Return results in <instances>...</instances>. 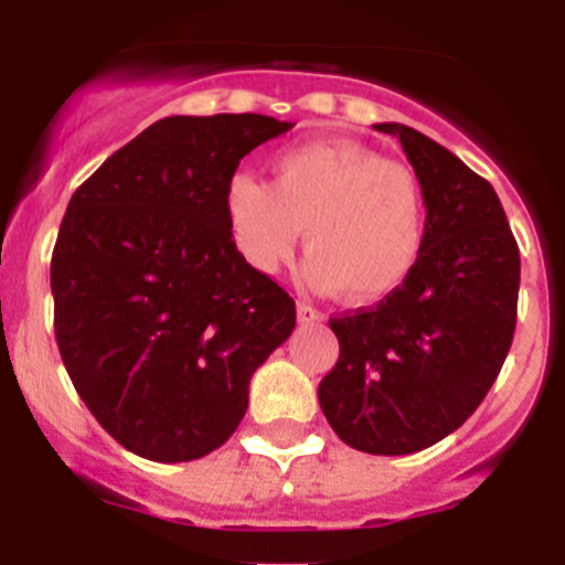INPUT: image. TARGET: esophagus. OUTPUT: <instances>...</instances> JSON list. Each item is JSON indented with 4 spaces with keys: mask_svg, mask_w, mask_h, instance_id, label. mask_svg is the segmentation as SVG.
<instances>
[{
    "mask_svg": "<svg viewBox=\"0 0 565 565\" xmlns=\"http://www.w3.org/2000/svg\"><path fill=\"white\" fill-rule=\"evenodd\" d=\"M297 319H299V326H319V322H322L326 317H322V313H319L311 302H299Z\"/></svg>",
    "mask_w": 565,
    "mask_h": 565,
    "instance_id": "obj_1",
    "label": "esophagus"
}]
</instances>
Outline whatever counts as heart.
<instances>
[{
    "label": "heart",
    "instance_id": "1",
    "mask_svg": "<svg viewBox=\"0 0 565 565\" xmlns=\"http://www.w3.org/2000/svg\"><path fill=\"white\" fill-rule=\"evenodd\" d=\"M234 246L259 274L291 259L306 228L302 282L371 306L407 286L424 252V194L407 163L359 141H311L274 158L271 186L248 172L226 183Z\"/></svg>",
    "mask_w": 565,
    "mask_h": 565
}]
</instances>
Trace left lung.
Returning a JSON list of instances; mask_svg holds the SVG:
<instances>
[{
	"label": "left lung",
	"instance_id": "8db88e82",
	"mask_svg": "<svg viewBox=\"0 0 565 565\" xmlns=\"http://www.w3.org/2000/svg\"><path fill=\"white\" fill-rule=\"evenodd\" d=\"M396 135L424 194V252L407 286L376 308L331 319L333 371L319 407L348 447L411 456L476 413L512 344L521 254L495 189L404 124Z\"/></svg>",
	"mask_w": 565,
	"mask_h": 565
}]
</instances>
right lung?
<instances>
[{
    "instance_id": "obj_1",
    "label": "right lung",
    "mask_w": 565,
    "mask_h": 565,
    "mask_svg": "<svg viewBox=\"0 0 565 565\" xmlns=\"http://www.w3.org/2000/svg\"><path fill=\"white\" fill-rule=\"evenodd\" d=\"M294 124L169 115L70 198L50 288L70 379L135 456L178 463L228 441L248 382L297 326L294 299L254 271L226 223V183Z\"/></svg>"
}]
</instances>
